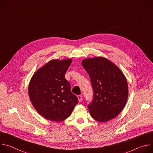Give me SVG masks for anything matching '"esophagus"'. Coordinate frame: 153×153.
Masks as SVG:
<instances>
[{"label": "esophagus", "mask_w": 153, "mask_h": 153, "mask_svg": "<svg viewBox=\"0 0 153 153\" xmlns=\"http://www.w3.org/2000/svg\"><path fill=\"white\" fill-rule=\"evenodd\" d=\"M77 98H78V99H79V102H81V101H82V96L81 95H79V96H77Z\"/></svg>", "instance_id": "34e87169"}]
</instances>
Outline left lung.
<instances>
[{
    "label": "left lung",
    "instance_id": "obj_1",
    "mask_svg": "<svg viewBox=\"0 0 153 153\" xmlns=\"http://www.w3.org/2000/svg\"><path fill=\"white\" fill-rule=\"evenodd\" d=\"M82 65L90 76L93 99L88 108L91 117L106 122L118 116L128 96L125 76L115 64L102 57L83 60Z\"/></svg>",
    "mask_w": 153,
    "mask_h": 153
}]
</instances>
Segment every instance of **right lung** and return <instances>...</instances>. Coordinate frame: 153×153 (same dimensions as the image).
<instances>
[{"label": "right lung", "mask_w": 153, "mask_h": 153, "mask_svg": "<svg viewBox=\"0 0 153 153\" xmlns=\"http://www.w3.org/2000/svg\"><path fill=\"white\" fill-rule=\"evenodd\" d=\"M72 60L54 59L43 65L33 76L28 94L36 111L43 117L55 122L66 119L78 103L71 92L70 82L65 74Z\"/></svg>", "instance_id": "right-lung-1"}]
</instances>
